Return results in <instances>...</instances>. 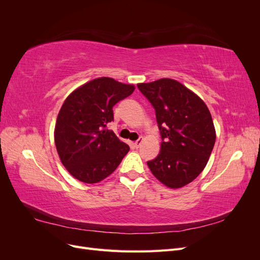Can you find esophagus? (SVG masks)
Wrapping results in <instances>:
<instances>
[{"mask_svg": "<svg viewBox=\"0 0 260 260\" xmlns=\"http://www.w3.org/2000/svg\"><path fill=\"white\" fill-rule=\"evenodd\" d=\"M142 142H143V140H142V138H139L135 143H133V145H135V147L136 148H139L140 146H141V144H142Z\"/></svg>", "mask_w": 260, "mask_h": 260, "instance_id": "obj_1", "label": "esophagus"}]
</instances>
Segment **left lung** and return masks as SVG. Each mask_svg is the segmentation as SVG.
Wrapping results in <instances>:
<instances>
[{
    "instance_id": "8db88e82",
    "label": "left lung",
    "mask_w": 260,
    "mask_h": 260,
    "mask_svg": "<svg viewBox=\"0 0 260 260\" xmlns=\"http://www.w3.org/2000/svg\"><path fill=\"white\" fill-rule=\"evenodd\" d=\"M138 88L155 109L161 137L160 152L147 166L165 185L182 187L204 170L214 148L209 109L195 93L168 78Z\"/></svg>"
}]
</instances>
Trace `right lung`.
<instances>
[{"label":"right lung","instance_id":"right-lung-1","mask_svg":"<svg viewBox=\"0 0 260 260\" xmlns=\"http://www.w3.org/2000/svg\"><path fill=\"white\" fill-rule=\"evenodd\" d=\"M135 86L113 78H98L65 100L55 125V145L62 165L81 182L96 183L115 171L129 152L107 123L113 107L128 98Z\"/></svg>","mask_w":260,"mask_h":260}]
</instances>
